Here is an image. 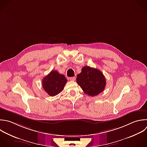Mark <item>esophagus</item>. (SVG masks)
Wrapping results in <instances>:
<instances>
[{"label":"esophagus","instance_id":"esophagus-1","mask_svg":"<svg viewBox=\"0 0 147 147\" xmlns=\"http://www.w3.org/2000/svg\"><path fill=\"white\" fill-rule=\"evenodd\" d=\"M69 79H70V80H71V81H74V80H75L76 78H75V77H71V78H69Z\"/></svg>","mask_w":147,"mask_h":147}]
</instances>
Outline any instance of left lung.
Wrapping results in <instances>:
<instances>
[{"instance_id":"obj_1","label":"left lung","mask_w":147,"mask_h":147,"mask_svg":"<svg viewBox=\"0 0 147 147\" xmlns=\"http://www.w3.org/2000/svg\"><path fill=\"white\" fill-rule=\"evenodd\" d=\"M76 82L86 94L94 96L102 92L106 86V79L96 68L84 66L77 75Z\"/></svg>"}]
</instances>
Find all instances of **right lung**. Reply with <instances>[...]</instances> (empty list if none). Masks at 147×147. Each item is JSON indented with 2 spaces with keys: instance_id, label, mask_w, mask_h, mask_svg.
Masks as SVG:
<instances>
[{
  "instance_id": "add662e5",
  "label": "right lung",
  "mask_w": 147,
  "mask_h": 147,
  "mask_svg": "<svg viewBox=\"0 0 147 147\" xmlns=\"http://www.w3.org/2000/svg\"><path fill=\"white\" fill-rule=\"evenodd\" d=\"M67 82V79L64 75L54 70L45 76L42 80L43 88L51 96L60 93L63 90Z\"/></svg>"
}]
</instances>
